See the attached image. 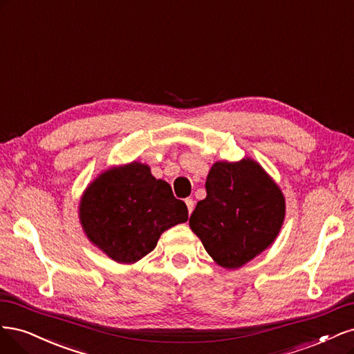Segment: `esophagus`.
<instances>
[{"instance_id":"obj_1","label":"esophagus","mask_w":354,"mask_h":354,"mask_svg":"<svg viewBox=\"0 0 354 354\" xmlns=\"http://www.w3.org/2000/svg\"><path fill=\"white\" fill-rule=\"evenodd\" d=\"M185 204H187V207H188V213L191 214L192 210H194V207H196V201H194L192 198H187V200H185Z\"/></svg>"}]
</instances>
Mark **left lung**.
<instances>
[{
	"label": "left lung",
	"mask_w": 354,
	"mask_h": 354,
	"mask_svg": "<svg viewBox=\"0 0 354 354\" xmlns=\"http://www.w3.org/2000/svg\"><path fill=\"white\" fill-rule=\"evenodd\" d=\"M189 226L216 263L236 269L275 241L285 218L279 187L253 158L216 162Z\"/></svg>",
	"instance_id": "8db88e82"
}]
</instances>
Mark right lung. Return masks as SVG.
<instances>
[{
	"label": "right lung",
	"instance_id": "right-lung-1",
	"mask_svg": "<svg viewBox=\"0 0 354 354\" xmlns=\"http://www.w3.org/2000/svg\"><path fill=\"white\" fill-rule=\"evenodd\" d=\"M89 241L118 263H135L153 252L160 235L188 221V209L147 165L110 167L94 179L79 204Z\"/></svg>",
	"mask_w": 354,
	"mask_h": 354
}]
</instances>
